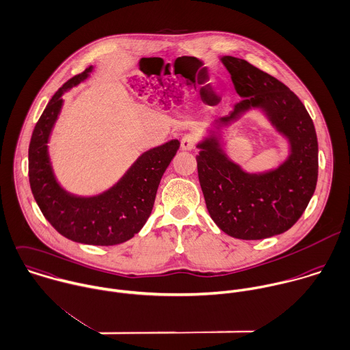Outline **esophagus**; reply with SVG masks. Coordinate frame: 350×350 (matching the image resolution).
<instances>
[{"mask_svg": "<svg viewBox=\"0 0 350 350\" xmlns=\"http://www.w3.org/2000/svg\"><path fill=\"white\" fill-rule=\"evenodd\" d=\"M197 145V137L193 134V133H189V134H185L182 137V141H180V148L183 150H193Z\"/></svg>", "mask_w": 350, "mask_h": 350, "instance_id": "1", "label": "esophagus"}]
</instances>
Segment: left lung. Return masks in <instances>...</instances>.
Here are the masks:
<instances>
[{
  "mask_svg": "<svg viewBox=\"0 0 350 350\" xmlns=\"http://www.w3.org/2000/svg\"><path fill=\"white\" fill-rule=\"evenodd\" d=\"M241 98L216 131L198 142L200 185L212 220L223 232L259 240L288 231L304 213L318 180V138L300 99L275 77L244 59L221 57ZM250 109L262 111L290 142V154L277 169L247 173L224 152L219 130Z\"/></svg>",
  "mask_w": 350,
  "mask_h": 350,
  "instance_id": "obj_1",
  "label": "left lung"
}]
</instances>
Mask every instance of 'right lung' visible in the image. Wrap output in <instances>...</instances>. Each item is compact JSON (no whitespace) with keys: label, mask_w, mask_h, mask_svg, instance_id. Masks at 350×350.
Instances as JSON below:
<instances>
[{"label":"right lung","mask_w":350,"mask_h":350,"mask_svg":"<svg viewBox=\"0 0 350 350\" xmlns=\"http://www.w3.org/2000/svg\"><path fill=\"white\" fill-rule=\"evenodd\" d=\"M92 69L66 81L46 106L31 137L28 176L39 209L62 236L84 244L114 245L131 239L146 223L161 176L180 142L171 139L144 152L113 187L98 196L80 197L61 187L47 142L64 105L62 95L90 77Z\"/></svg>","instance_id":"right-lung-1"}]
</instances>
